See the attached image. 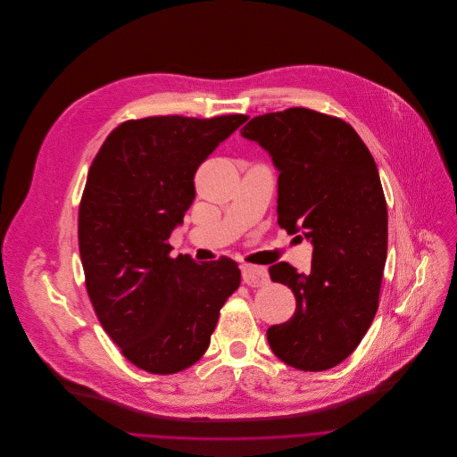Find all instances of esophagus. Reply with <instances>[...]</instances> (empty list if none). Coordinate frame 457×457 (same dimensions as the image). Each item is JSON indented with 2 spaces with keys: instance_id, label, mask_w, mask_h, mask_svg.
<instances>
[{
  "instance_id": "34e87169",
  "label": "esophagus",
  "mask_w": 457,
  "mask_h": 457,
  "mask_svg": "<svg viewBox=\"0 0 457 457\" xmlns=\"http://www.w3.org/2000/svg\"><path fill=\"white\" fill-rule=\"evenodd\" d=\"M243 283L250 288H259L268 283V271L262 266H253V264H245L243 270Z\"/></svg>"
}]
</instances>
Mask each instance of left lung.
Instances as JSON below:
<instances>
[{"instance_id": "obj_1", "label": "left lung", "mask_w": 457, "mask_h": 457, "mask_svg": "<svg viewBox=\"0 0 457 457\" xmlns=\"http://www.w3.org/2000/svg\"><path fill=\"white\" fill-rule=\"evenodd\" d=\"M241 135L279 170V227L313 243L310 273L285 261L268 270L297 301L290 320L268 328V344L295 370H331L356 349L378 310L387 204L375 158L347 122L308 108L253 117Z\"/></svg>"}]
</instances>
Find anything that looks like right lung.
<instances>
[{
    "label": "right lung",
    "mask_w": 457,
    "mask_h": 457,
    "mask_svg": "<svg viewBox=\"0 0 457 457\" xmlns=\"http://www.w3.org/2000/svg\"><path fill=\"white\" fill-rule=\"evenodd\" d=\"M246 115L147 117L117 126L87 170L79 252L97 319L122 354L153 375L196 363L239 288L228 257H170L172 228L195 202L202 162Z\"/></svg>",
    "instance_id": "obj_1"
}]
</instances>
